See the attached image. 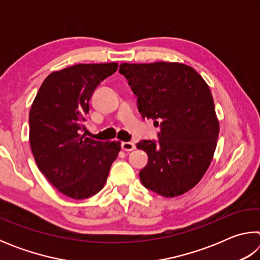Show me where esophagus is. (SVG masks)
<instances>
[{
    "instance_id": "obj_1",
    "label": "esophagus",
    "mask_w": 260,
    "mask_h": 260,
    "mask_svg": "<svg viewBox=\"0 0 260 260\" xmlns=\"http://www.w3.org/2000/svg\"><path fill=\"white\" fill-rule=\"evenodd\" d=\"M121 148H122V150H125V151H132L135 149V144L133 142H122Z\"/></svg>"
}]
</instances>
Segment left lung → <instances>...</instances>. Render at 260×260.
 <instances>
[{
  "label": "left lung",
  "instance_id": "8db88e82",
  "mask_svg": "<svg viewBox=\"0 0 260 260\" xmlns=\"http://www.w3.org/2000/svg\"><path fill=\"white\" fill-rule=\"evenodd\" d=\"M119 73L138 98L143 119L160 125L157 141L136 144L148 155L141 182L158 195H182L201 181L217 147L219 121L209 86L181 63H122Z\"/></svg>",
  "mask_w": 260,
  "mask_h": 260
}]
</instances>
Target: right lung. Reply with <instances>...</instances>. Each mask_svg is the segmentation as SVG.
<instances>
[{
    "label": "right lung",
    "mask_w": 260,
    "mask_h": 260,
    "mask_svg": "<svg viewBox=\"0 0 260 260\" xmlns=\"http://www.w3.org/2000/svg\"><path fill=\"white\" fill-rule=\"evenodd\" d=\"M117 63L77 64L48 76L29 111V143L39 170L52 186L74 200L104 187L120 142H102L81 134L89 101Z\"/></svg>",
    "instance_id": "add662e5"
}]
</instances>
